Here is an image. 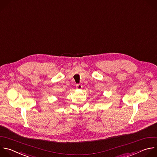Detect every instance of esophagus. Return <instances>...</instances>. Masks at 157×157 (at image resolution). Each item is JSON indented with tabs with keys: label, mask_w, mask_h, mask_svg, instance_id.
<instances>
[{
	"label": "esophagus",
	"mask_w": 157,
	"mask_h": 157,
	"mask_svg": "<svg viewBox=\"0 0 157 157\" xmlns=\"http://www.w3.org/2000/svg\"><path fill=\"white\" fill-rule=\"evenodd\" d=\"M76 88H77V89H81V88L82 87V86L81 84H76Z\"/></svg>",
	"instance_id": "1"
}]
</instances>
